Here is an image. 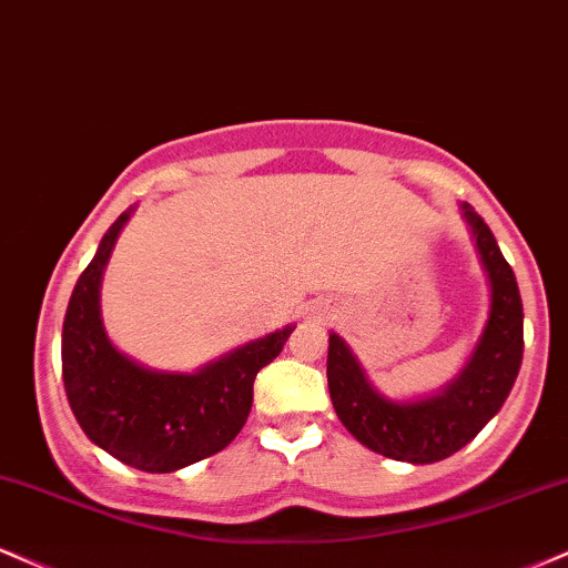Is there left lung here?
Instances as JSON below:
<instances>
[{
	"mask_svg": "<svg viewBox=\"0 0 568 568\" xmlns=\"http://www.w3.org/2000/svg\"><path fill=\"white\" fill-rule=\"evenodd\" d=\"M489 282V318L463 372L442 390L390 398L366 377L343 337L329 332L326 383L339 423L366 449L398 463L430 465L452 457L503 409L524 358V305L516 273L495 233L468 202L459 204Z\"/></svg>",
	"mask_w": 568,
	"mask_h": 568,
	"instance_id": "obj_1",
	"label": "left lung"
}]
</instances>
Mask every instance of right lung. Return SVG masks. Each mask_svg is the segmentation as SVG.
<instances>
[{
  "instance_id": "obj_1",
  "label": "right lung",
  "mask_w": 568,
  "mask_h": 568,
  "mask_svg": "<svg viewBox=\"0 0 568 568\" xmlns=\"http://www.w3.org/2000/svg\"><path fill=\"white\" fill-rule=\"evenodd\" d=\"M135 206L122 212L73 286L63 322V385L92 444L145 473H175L217 455L252 409L257 372L284 348L295 324L250 339L196 372L135 362L111 343L100 316V284L116 239Z\"/></svg>"
}]
</instances>
